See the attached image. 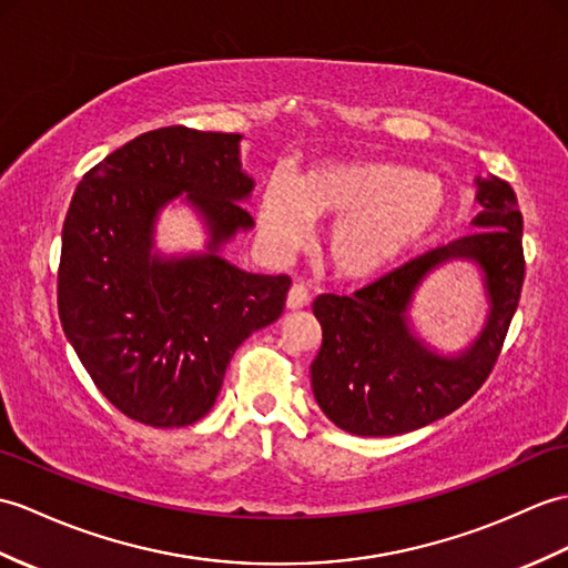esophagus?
I'll return each mask as SVG.
<instances>
[{"label": "esophagus", "instance_id": "1", "mask_svg": "<svg viewBox=\"0 0 568 568\" xmlns=\"http://www.w3.org/2000/svg\"><path fill=\"white\" fill-rule=\"evenodd\" d=\"M310 305V287L305 283H293L287 293V307L290 310H300Z\"/></svg>", "mask_w": 568, "mask_h": 568}]
</instances>
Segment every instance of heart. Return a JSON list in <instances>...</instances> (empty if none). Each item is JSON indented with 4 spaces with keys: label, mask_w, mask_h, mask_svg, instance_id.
<instances>
[{
    "label": "heart",
    "mask_w": 568,
    "mask_h": 568,
    "mask_svg": "<svg viewBox=\"0 0 568 568\" xmlns=\"http://www.w3.org/2000/svg\"><path fill=\"white\" fill-rule=\"evenodd\" d=\"M450 207L443 181L385 162L324 164L295 181L273 174L258 197V222L278 248H295L312 234V220L341 217L332 258L346 275H373L412 252Z\"/></svg>",
    "instance_id": "1"
}]
</instances>
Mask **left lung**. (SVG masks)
<instances>
[{"label":"left lung","instance_id":"obj_1","mask_svg":"<svg viewBox=\"0 0 568 568\" xmlns=\"http://www.w3.org/2000/svg\"><path fill=\"white\" fill-rule=\"evenodd\" d=\"M477 232L430 248L353 295H320L314 316L322 348L310 367L312 392L338 428L367 438L424 428L471 399L491 375L518 310L525 256L518 197L506 181L477 179ZM477 260L490 293V320L459 356H438L410 334L405 310L419 281L440 262Z\"/></svg>","mask_w":568,"mask_h":568}]
</instances>
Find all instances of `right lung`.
Returning <instances> with one entry per match:
<instances>
[{
	"mask_svg": "<svg viewBox=\"0 0 568 568\" xmlns=\"http://www.w3.org/2000/svg\"><path fill=\"white\" fill-rule=\"evenodd\" d=\"M236 133L150 130L89 169L62 227L58 312L64 336L118 412L181 428L215 404L234 351L283 314L287 275H258L215 252L254 227L240 203L254 181ZM181 192L211 230L209 254H151L155 213Z\"/></svg>",
	"mask_w": 568,
	"mask_h": 568,
	"instance_id": "right-lung-1",
	"label": "right lung"
}]
</instances>
